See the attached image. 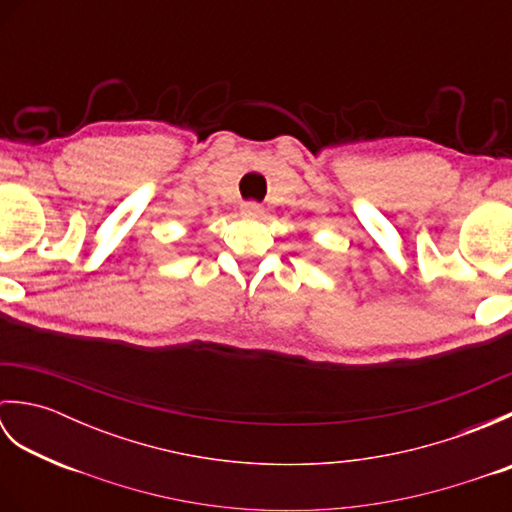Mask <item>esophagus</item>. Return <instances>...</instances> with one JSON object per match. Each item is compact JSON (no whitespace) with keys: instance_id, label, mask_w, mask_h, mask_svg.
<instances>
[{"instance_id":"1","label":"esophagus","mask_w":512,"mask_h":512,"mask_svg":"<svg viewBox=\"0 0 512 512\" xmlns=\"http://www.w3.org/2000/svg\"><path fill=\"white\" fill-rule=\"evenodd\" d=\"M242 215L257 220V217H264V206L257 202H246V204H242Z\"/></svg>"}]
</instances>
